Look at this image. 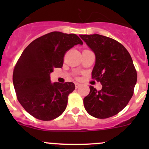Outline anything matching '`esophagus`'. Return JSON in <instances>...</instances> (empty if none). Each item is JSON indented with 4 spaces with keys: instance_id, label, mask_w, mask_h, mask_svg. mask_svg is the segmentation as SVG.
Wrapping results in <instances>:
<instances>
[{
    "instance_id": "1",
    "label": "esophagus",
    "mask_w": 149,
    "mask_h": 149,
    "mask_svg": "<svg viewBox=\"0 0 149 149\" xmlns=\"http://www.w3.org/2000/svg\"><path fill=\"white\" fill-rule=\"evenodd\" d=\"M75 86H76V88H78L79 86H81V84L79 83H75Z\"/></svg>"
}]
</instances>
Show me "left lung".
Masks as SVG:
<instances>
[{"instance_id":"obj_1","label":"left lung","mask_w":149,"mask_h":149,"mask_svg":"<svg viewBox=\"0 0 149 149\" xmlns=\"http://www.w3.org/2000/svg\"><path fill=\"white\" fill-rule=\"evenodd\" d=\"M80 37L95 54L91 76L102 85L100 91L90 86L84 107L94 118H110L123 110L133 97L137 81L133 60L126 48L110 37L97 34Z\"/></svg>"}]
</instances>
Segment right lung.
<instances>
[{
    "mask_svg": "<svg viewBox=\"0 0 149 149\" xmlns=\"http://www.w3.org/2000/svg\"><path fill=\"white\" fill-rule=\"evenodd\" d=\"M83 42L76 34L52 31L31 42L18 60L13 83L18 101L31 116L49 121L65 111L73 82L51 83L54 68H62L65 52Z\"/></svg>",
    "mask_w": 149,
    "mask_h": 149,
    "instance_id": "1",
    "label": "right lung"
}]
</instances>
